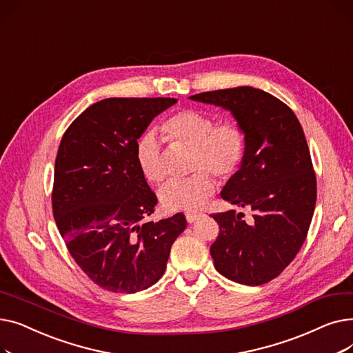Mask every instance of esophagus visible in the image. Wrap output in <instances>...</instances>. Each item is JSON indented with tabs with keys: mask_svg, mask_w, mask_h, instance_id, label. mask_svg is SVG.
<instances>
[{
	"mask_svg": "<svg viewBox=\"0 0 353 353\" xmlns=\"http://www.w3.org/2000/svg\"><path fill=\"white\" fill-rule=\"evenodd\" d=\"M205 214L203 213H186V220H188V223H193V221H196V220H199L200 217H203Z\"/></svg>",
	"mask_w": 353,
	"mask_h": 353,
	"instance_id": "1",
	"label": "esophagus"
}]
</instances>
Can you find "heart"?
<instances>
[{
	"label": "heart",
	"instance_id": "1",
	"mask_svg": "<svg viewBox=\"0 0 353 353\" xmlns=\"http://www.w3.org/2000/svg\"><path fill=\"white\" fill-rule=\"evenodd\" d=\"M161 136L174 145L192 147L190 167L199 170L189 179L172 180L160 189L161 206L170 212L200 209L216 190V181L229 180L246 154V134L236 123L216 124L214 119L200 110H181L161 125ZM136 160L143 176L161 183L165 169L159 140L153 133L144 134L136 145Z\"/></svg>",
	"mask_w": 353,
	"mask_h": 353
}]
</instances>
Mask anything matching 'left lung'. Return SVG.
Segmentation results:
<instances>
[{
	"label": "left lung",
	"instance_id": "8db88e82",
	"mask_svg": "<svg viewBox=\"0 0 353 353\" xmlns=\"http://www.w3.org/2000/svg\"><path fill=\"white\" fill-rule=\"evenodd\" d=\"M189 99L230 111L246 134L245 159L220 196L252 219L234 210L212 214L219 225L210 246L214 268L237 283H268L301 250L314 212L316 177L303 128L285 103L253 87Z\"/></svg>",
	"mask_w": 353,
	"mask_h": 353
}]
</instances>
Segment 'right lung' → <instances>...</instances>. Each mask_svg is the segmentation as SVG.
Here are the masks:
<instances>
[{
	"label": "right lung",
	"instance_id": "1",
	"mask_svg": "<svg viewBox=\"0 0 353 353\" xmlns=\"http://www.w3.org/2000/svg\"><path fill=\"white\" fill-rule=\"evenodd\" d=\"M176 99H105L64 133L54 167L52 213L76 263L110 292L154 285L186 229L181 213L159 221L156 194L139 169L137 140Z\"/></svg>",
	"mask_w": 353,
	"mask_h": 353
}]
</instances>
